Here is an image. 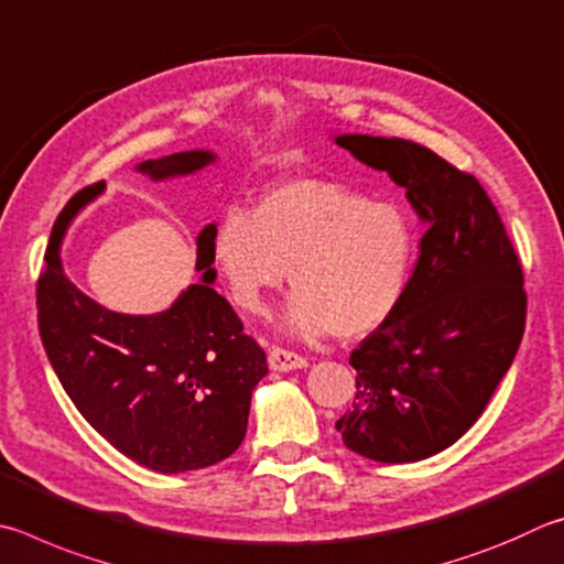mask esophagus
Segmentation results:
<instances>
[{
    "mask_svg": "<svg viewBox=\"0 0 564 564\" xmlns=\"http://www.w3.org/2000/svg\"><path fill=\"white\" fill-rule=\"evenodd\" d=\"M267 361H270L272 371H294V369L307 367V359L300 357V354L290 351V349H282V347H272Z\"/></svg>",
    "mask_w": 564,
    "mask_h": 564,
    "instance_id": "1",
    "label": "esophagus"
}]
</instances>
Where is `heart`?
<instances>
[{"label": "heart", "mask_w": 564, "mask_h": 564, "mask_svg": "<svg viewBox=\"0 0 564 564\" xmlns=\"http://www.w3.org/2000/svg\"><path fill=\"white\" fill-rule=\"evenodd\" d=\"M416 223L393 200L324 177H290L227 207L213 230V260L242 312L262 317L292 272L297 292L284 329L300 339H359L379 329L406 294Z\"/></svg>", "instance_id": "b5f03b06"}]
</instances>
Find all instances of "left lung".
Segmentation results:
<instances>
[{"label": "left lung", "instance_id": "left-lung-1", "mask_svg": "<svg viewBox=\"0 0 564 564\" xmlns=\"http://www.w3.org/2000/svg\"><path fill=\"white\" fill-rule=\"evenodd\" d=\"M334 143L406 187L429 225L399 307L351 351L357 401L337 431L364 458H431L480 419L516 359L528 312L522 267L470 173L403 138L349 133Z\"/></svg>", "mask_w": 564, "mask_h": 564}]
</instances>
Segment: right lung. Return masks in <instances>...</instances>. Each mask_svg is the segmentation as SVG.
<instances>
[{
    "instance_id": "obj_1",
    "label": "right lung",
    "mask_w": 564,
    "mask_h": 564,
    "mask_svg": "<svg viewBox=\"0 0 564 564\" xmlns=\"http://www.w3.org/2000/svg\"><path fill=\"white\" fill-rule=\"evenodd\" d=\"M213 161L210 151H183L145 161L138 171L165 181ZM104 187L78 191L52 227L36 284L46 357L74 406L123 456L158 473L207 468L240 448L267 357L242 332L230 302L213 290L215 225L197 235L200 282L165 312H111L68 280L58 257L66 227Z\"/></svg>"
}]
</instances>
